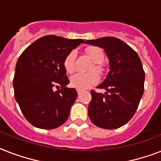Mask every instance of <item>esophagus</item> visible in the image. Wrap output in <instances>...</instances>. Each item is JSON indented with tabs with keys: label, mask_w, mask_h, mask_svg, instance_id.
Returning <instances> with one entry per match:
<instances>
[{
	"label": "esophagus",
	"mask_w": 161,
	"mask_h": 161,
	"mask_svg": "<svg viewBox=\"0 0 161 161\" xmlns=\"http://www.w3.org/2000/svg\"><path fill=\"white\" fill-rule=\"evenodd\" d=\"M77 92H78V95H79V94H80L81 92H82V90H80V89H77Z\"/></svg>",
	"instance_id": "obj_1"
}]
</instances>
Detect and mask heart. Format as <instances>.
<instances>
[{
  "mask_svg": "<svg viewBox=\"0 0 161 161\" xmlns=\"http://www.w3.org/2000/svg\"><path fill=\"white\" fill-rule=\"evenodd\" d=\"M86 52L88 54L91 59L93 61L95 64L91 68V71H96L97 73L101 74L103 72V67H102L101 63L104 59V53L100 48L98 47H88L86 49ZM75 59H76V52L75 51H71L70 53H68V55L65 57L64 61V67L65 70L69 74L74 73L75 70ZM99 77L98 75L92 72L88 74H74L72 76L70 79V83L74 87H76L77 89L85 90L92 87L93 85L98 83Z\"/></svg>",
  "mask_w": 161,
  "mask_h": 161,
  "instance_id": "1",
  "label": "heart"
}]
</instances>
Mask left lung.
<instances>
[{"mask_svg":"<svg viewBox=\"0 0 161 161\" xmlns=\"http://www.w3.org/2000/svg\"><path fill=\"white\" fill-rule=\"evenodd\" d=\"M85 43L104 49L110 71L98 88L104 94L91 91L88 117L95 126L117 129L127 123L136 112L144 92L145 72L134 49L120 39L103 37Z\"/></svg>","mask_w":161,"mask_h":161,"instance_id":"obj_1","label":"left lung"}]
</instances>
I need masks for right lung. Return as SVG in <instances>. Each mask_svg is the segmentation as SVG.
I'll return each mask as SVG.
<instances>
[{"instance_id":"add662e5","label":"right lung","mask_w":161,"mask_h":161,"mask_svg":"<svg viewBox=\"0 0 161 161\" xmlns=\"http://www.w3.org/2000/svg\"><path fill=\"white\" fill-rule=\"evenodd\" d=\"M82 43L81 39L46 35L19 56L13 79L15 98L26 120L35 127L54 129L67 121L78 93L66 87L69 80L64 61Z\"/></svg>"}]
</instances>
